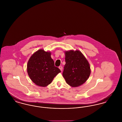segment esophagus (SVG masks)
<instances>
[{
	"instance_id": "obj_1",
	"label": "esophagus",
	"mask_w": 122,
	"mask_h": 122,
	"mask_svg": "<svg viewBox=\"0 0 122 122\" xmlns=\"http://www.w3.org/2000/svg\"><path fill=\"white\" fill-rule=\"evenodd\" d=\"M59 69L61 71H62V70H63V67H62V66H59Z\"/></svg>"
}]
</instances>
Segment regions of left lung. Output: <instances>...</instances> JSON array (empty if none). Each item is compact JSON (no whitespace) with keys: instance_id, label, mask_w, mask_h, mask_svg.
I'll return each mask as SVG.
<instances>
[{"instance_id":"left-lung-1","label":"left lung","mask_w":122,"mask_h":122,"mask_svg":"<svg viewBox=\"0 0 122 122\" xmlns=\"http://www.w3.org/2000/svg\"><path fill=\"white\" fill-rule=\"evenodd\" d=\"M65 62L63 76L66 83L72 87H77L87 81L91 74L87 59L78 50L65 52Z\"/></svg>"}]
</instances>
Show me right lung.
Here are the masks:
<instances>
[{
  "label": "right lung",
  "instance_id": "obj_1",
  "mask_svg": "<svg viewBox=\"0 0 122 122\" xmlns=\"http://www.w3.org/2000/svg\"><path fill=\"white\" fill-rule=\"evenodd\" d=\"M27 73L30 79L36 85L45 87L50 84L53 78L61 72L55 66L51 57V52L40 49L35 52L29 59Z\"/></svg>",
  "mask_w": 122,
  "mask_h": 122
}]
</instances>
